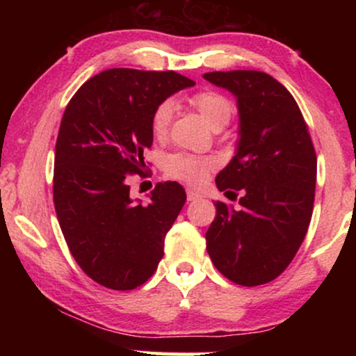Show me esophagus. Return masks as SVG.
Wrapping results in <instances>:
<instances>
[{
  "label": "esophagus",
  "instance_id": "34e87169",
  "mask_svg": "<svg viewBox=\"0 0 356 356\" xmlns=\"http://www.w3.org/2000/svg\"><path fill=\"white\" fill-rule=\"evenodd\" d=\"M199 197H201V194L196 193V191H193V189H188V191H186V199H188V201H196V199H199Z\"/></svg>",
  "mask_w": 356,
  "mask_h": 356
}]
</instances>
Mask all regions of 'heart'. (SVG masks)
Instances as JSON below:
<instances>
[{
  "instance_id": "b5f03b06",
  "label": "heart",
  "mask_w": 356,
  "mask_h": 356,
  "mask_svg": "<svg viewBox=\"0 0 356 356\" xmlns=\"http://www.w3.org/2000/svg\"><path fill=\"white\" fill-rule=\"evenodd\" d=\"M189 104L199 111L202 120L213 129H220L228 124L235 115V104L227 95L217 90H202L189 99ZM173 118V102L163 100L155 106L150 115V131L155 139L167 138ZM216 168V160L211 157H197L191 154H172L165 159L163 172L167 177L199 184L206 179L207 173Z\"/></svg>"
}]
</instances>
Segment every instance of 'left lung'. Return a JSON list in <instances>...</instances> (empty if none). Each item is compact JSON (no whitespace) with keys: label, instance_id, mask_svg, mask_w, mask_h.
Segmentation results:
<instances>
[{"label":"left lung","instance_id":"obj_1","mask_svg":"<svg viewBox=\"0 0 356 356\" xmlns=\"http://www.w3.org/2000/svg\"><path fill=\"white\" fill-rule=\"evenodd\" d=\"M204 79L238 100L240 144L216 183L225 194L243 193L240 209L216 202L207 252L228 280L267 284L289 267L313 216L318 159L308 124L293 95L266 72L213 71Z\"/></svg>","mask_w":356,"mask_h":356}]
</instances>
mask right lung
<instances>
[{
  "label": "right lung",
  "mask_w": 356,
  "mask_h": 356,
  "mask_svg": "<svg viewBox=\"0 0 356 356\" xmlns=\"http://www.w3.org/2000/svg\"><path fill=\"white\" fill-rule=\"evenodd\" d=\"M194 86L175 71L113 67L72 95L55 147L53 202L72 257L111 290L145 284L163 257L165 236L186 201L177 181L157 183L149 204L133 202L128 179L143 173L160 102Z\"/></svg>",
  "instance_id": "1"
}]
</instances>
